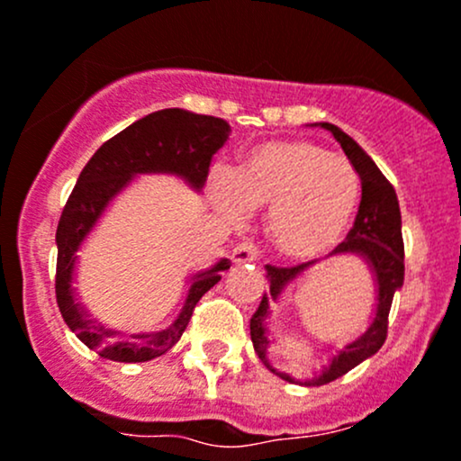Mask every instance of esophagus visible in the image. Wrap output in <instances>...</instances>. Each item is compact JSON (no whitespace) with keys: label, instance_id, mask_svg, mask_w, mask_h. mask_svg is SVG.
Returning a JSON list of instances; mask_svg holds the SVG:
<instances>
[{"label":"esophagus","instance_id":"obj_1","mask_svg":"<svg viewBox=\"0 0 461 461\" xmlns=\"http://www.w3.org/2000/svg\"><path fill=\"white\" fill-rule=\"evenodd\" d=\"M258 247L254 243H240L234 247V251H231V260H234L236 265H245V263H254V260H258Z\"/></svg>","mask_w":461,"mask_h":461}]
</instances>
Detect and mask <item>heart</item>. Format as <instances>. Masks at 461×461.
Wrapping results in <instances>:
<instances>
[{"label": "heart", "mask_w": 461, "mask_h": 461, "mask_svg": "<svg viewBox=\"0 0 461 461\" xmlns=\"http://www.w3.org/2000/svg\"><path fill=\"white\" fill-rule=\"evenodd\" d=\"M218 203L230 216L269 210L267 236L294 260L327 254L345 239L360 207L362 183L347 158L316 143L274 141L249 152L234 181L218 183Z\"/></svg>", "instance_id": "1"}]
</instances>
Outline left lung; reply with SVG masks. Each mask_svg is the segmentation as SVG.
<instances>
[{
	"label": "left lung",
	"instance_id": "1",
	"mask_svg": "<svg viewBox=\"0 0 461 461\" xmlns=\"http://www.w3.org/2000/svg\"><path fill=\"white\" fill-rule=\"evenodd\" d=\"M324 130L333 134L338 143L345 149L347 158L351 166L357 169L362 181V201L357 207L356 222H353L351 231L347 234L345 243H340L331 251V256L342 254H356L369 265L373 280H375V312H373V320L365 333L357 340L348 342V345L338 351V356L331 357L329 366H324L318 375L312 380H295L289 373L274 369L267 360V348H269V329L265 320L269 318V303L278 300L280 294L285 292L289 283H294L309 265L303 263L295 267H274V265H265L267 269V283L269 292L263 295L258 309L249 320V333L251 342H254L256 356L263 360L271 373L287 382H295V384L304 386H320L327 382L338 380L345 373H348L353 366L365 362L373 353L380 351V347L386 340V329H389V312L391 303L397 289L404 285V240H402V214H400V203H397L395 190L380 167L373 163V158L365 149L353 141L348 134L342 132L338 125L333 123H320Z\"/></svg>",
	"mask_w": 461,
	"mask_h": 461
}]
</instances>
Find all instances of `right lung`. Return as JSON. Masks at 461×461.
Listing matches in <instances>:
<instances>
[{"label": "right lung", "mask_w": 461, "mask_h": 461, "mask_svg": "<svg viewBox=\"0 0 461 461\" xmlns=\"http://www.w3.org/2000/svg\"><path fill=\"white\" fill-rule=\"evenodd\" d=\"M230 123L216 116L194 114L181 108L158 110L105 141L81 169L57 225L55 294L70 331L105 360L148 362L169 351L181 340L198 300L221 280V271L230 269V260L221 258L210 269L192 276L185 303L167 329L116 338L119 331L105 329L90 318L77 300L72 289L77 251L110 201L137 174H174L201 192L210 174L212 157L230 139Z\"/></svg>", "instance_id": "right-lung-1"}]
</instances>
